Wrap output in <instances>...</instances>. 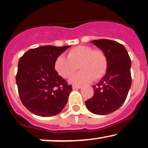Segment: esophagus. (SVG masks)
I'll list each match as a JSON object with an SVG mask.
<instances>
[{
    "label": "esophagus",
    "instance_id": "esophagus-1",
    "mask_svg": "<svg viewBox=\"0 0 148 148\" xmlns=\"http://www.w3.org/2000/svg\"><path fill=\"white\" fill-rule=\"evenodd\" d=\"M82 86H77V85H73L72 88L73 90H75V89H80V88H82Z\"/></svg>",
    "mask_w": 148,
    "mask_h": 148
}]
</instances>
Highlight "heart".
I'll list each match as a JSON object with an SVG mask.
<instances>
[{
    "instance_id": "obj_1",
    "label": "heart",
    "mask_w": 148,
    "mask_h": 148,
    "mask_svg": "<svg viewBox=\"0 0 148 148\" xmlns=\"http://www.w3.org/2000/svg\"><path fill=\"white\" fill-rule=\"evenodd\" d=\"M82 71L71 78L72 84L89 83L98 80L106 73L108 60L102 49H95L88 45H79L71 49L67 57L60 55L54 62V69L62 78L70 77L77 69Z\"/></svg>"
}]
</instances>
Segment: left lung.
Masks as SVG:
<instances>
[{
    "label": "left lung",
    "mask_w": 148,
    "mask_h": 148,
    "mask_svg": "<svg viewBox=\"0 0 148 148\" xmlns=\"http://www.w3.org/2000/svg\"><path fill=\"white\" fill-rule=\"evenodd\" d=\"M106 53L108 66L106 74L97 85L95 93L85 103L90 112L97 115H106L122 106L131 86V60L124 46L108 39L92 41Z\"/></svg>",
    "instance_id": "8db88e82"
}]
</instances>
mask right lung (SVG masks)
Instances as JSON below:
<instances>
[{
    "label": "right lung",
    "mask_w": 148,
    "mask_h": 148,
    "mask_svg": "<svg viewBox=\"0 0 148 148\" xmlns=\"http://www.w3.org/2000/svg\"><path fill=\"white\" fill-rule=\"evenodd\" d=\"M70 45H45L30 49L20 58L16 83L22 104L41 117L58 114L68 101L72 86L54 69L57 57Z\"/></svg>",
    "instance_id": "obj_1"
}]
</instances>
